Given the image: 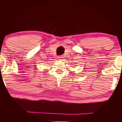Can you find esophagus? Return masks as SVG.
Returning <instances> with one entry per match:
<instances>
[{"mask_svg":"<svg viewBox=\"0 0 122 122\" xmlns=\"http://www.w3.org/2000/svg\"><path fill=\"white\" fill-rule=\"evenodd\" d=\"M63 56H58V60H59V61H61V59H63Z\"/></svg>","mask_w":122,"mask_h":122,"instance_id":"esophagus-1","label":"esophagus"}]
</instances>
